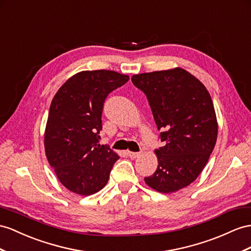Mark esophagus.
<instances>
[{
    "instance_id": "obj_1",
    "label": "esophagus",
    "mask_w": 251,
    "mask_h": 251,
    "mask_svg": "<svg viewBox=\"0 0 251 251\" xmlns=\"http://www.w3.org/2000/svg\"><path fill=\"white\" fill-rule=\"evenodd\" d=\"M128 156H129V158L131 159H136L140 156V152H133V151H128Z\"/></svg>"
}]
</instances>
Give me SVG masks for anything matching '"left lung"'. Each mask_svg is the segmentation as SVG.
I'll return each mask as SVG.
<instances>
[{
	"label": "left lung",
	"instance_id": "1",
	"mask_svg": "<svg viewBox=\"0 0 251 251\" xmlns=\"http://www.w3.org/2000/svg\"><path fill=\"white\" fill-rule=\"evenodd\" d=\"M132 83L145 93L164 146L155 151L158 168L145 183L169 194L188 187L214 150L218 125L203 83L181 68L136 74Z\"/></svg>",
	"mask_w": 251,
	"mask_h": 251
}]
</instances>
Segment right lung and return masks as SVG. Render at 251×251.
Wrapping results in <instances>:
<instances>
[{"instance_id": "obj_1", "label": "right lung", "mask_w": 251, "mask_h": 251, "mask_svg": "<svg viewBox=\"0 0 251 251\" xmlns=\"http://www.w3.org/2000/svg\"><path fill=\"white\" fill-rule=\"evenodd\" d=\"M128 79L115 71H81L63 83L50 102L44 151L58 180L75 194L100 191L120 158L99 140L107 95Z\"/></svg>"}]
</instances>
